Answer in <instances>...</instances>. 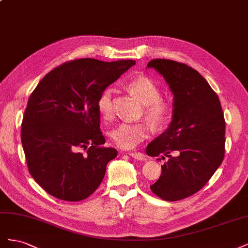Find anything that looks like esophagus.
<instances>
[{"label": "esophagus", "instance_id": "obj_1", "mask_svg": "<svg viewBox=\"0 0 248 248\" xmlns=\"http://www.w3.org/2000/svg\"><path fill=\"white\" fill-rule=\"evenodd\" d=\"M128 155H130L132 158L138 160H147V156L145 154L138 153V152H128Z\"/></svg>", "mask_w": 248, "mask_h": 248}]
</instances>
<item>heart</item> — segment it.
Wrapping results in <instances>:
<instances>
[{"label":"heart","instance_id":"1","mask_svg":"<svg viewBox=\"0 0 248 248\" xmlns=\"http://www.w3.org/2000/svg\"><path fill=\"white\" fill-rule=\"evenodd\" d=\"M127 90L145 106V116L155 126L168 121L170 114L169 104L161 99L160 89L147 77H138L127 82ZM114 90L107 88L97 100V109L104 120L114 118ZM150 136V128L146 123L123 122L110 130V138L122 149H132Z\"/></svg>","mask_w":248,"mask_h":248}]
</instances>
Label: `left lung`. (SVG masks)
Segmentation results:
<instances>
[{
	"label": "left lung",
	"instance_id": "left-lung-1",
	"mask_svg": "<svg viewBox=\"0 0 248 248\" xmlns=\"http://www.w3.org/2000/svg\"><path fill=\"white\" fill-rule=\"evenodd\" d=\"M147 67L163 77L174 95L169 127L146 149L149 156L169 157L150 188L164 201H179L198 192L219 168L226 122L218 97L197 70L166 59Z\"/></svg>",
	"mask_w": 248,
	"mask_h": 248
}]
</instances>
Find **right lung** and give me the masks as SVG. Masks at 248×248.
<instances>
[{
  "mask_svg": "<svg viewBox=\"0 0 248 248\" xmlns=\"http://www.w3.org/2000/svg\"><path fill=\"white\" fill-rule=\"evenodd\" d=\"M134 65L73 60L48 72L30 96L21 144L30 174L50 196L78 202L98 188L118 151L102 146L97 100Z\"/></svg>",
  "mask_w": 248,
  "mask_h": 248,
  "instance_id": "right-lung-1",
  "label": "right lung"
}]
</instances>
